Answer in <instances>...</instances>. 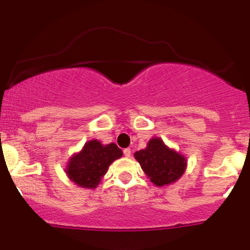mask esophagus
<instances>
[{
  "label": "esophagus",
  "mask_w": 250,
  "mask_h": 250,
  "mask_svg": "<svg viewBox=\"0 0 250 250\" xmlns=\"http://www.w3.org/2000/svg\"><path fill=\"white\" fill-rule=\"evenodd\" d=\"M123 155H125V157H129L131 155V150L129 148H125V150H123Z\"/></svg>",
  "instance_id": "1"
}]
</instances>
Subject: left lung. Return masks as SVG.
<instances>
[{"mask_svg":"<svg viewBox=\"0 0 250 250\" xmlns=\"http://www.w3.org/2000/svg\"><path fill=\"white\" fill-rule=\"evenodd\" d=\"M134 156L150 182L157 187L176 182L187 169L185 155L169 148L160 137H151L147 147L136 151Z\"/></svg>","mask_w":250,"mask_h":250,"instance_id":"8db88e82","label":"left lung"}]
</instances>
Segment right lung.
Here are the masks:
<instances>
[{"mask_svg":"<svg viewBox=\"0 0 250 250\" xmlns=\"http://www.w3.org/2000/svg\"><path fill=\"white\" fill-rule=\"evenodd\" d=\"M122 150L115 143L102 145L99 140L84 143L65 165V174L79 187L95 189L108 171L109 166L122 157Z\"/></svg>","mask_w":250,"mask_h":250,"instance_id":"obj_1","label":"right lung"}]
</instances>
